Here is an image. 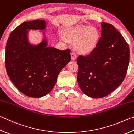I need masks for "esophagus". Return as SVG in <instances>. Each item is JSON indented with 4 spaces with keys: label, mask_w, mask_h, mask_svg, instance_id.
Listing matches in <instances>:
<instances>
[{
    "label": "esophagus",
    "mask_w": 134,
    "mask_h": 134,
    "mask_svg": "<svg viewBox=\"0 0 134 134\" xmlns=\"http://www.w3.org/2000/svg\"><path fill=\"white\" fill-rule=\"evenodd\" d=\"M71 57L72 60H75L77 59V55L75 54V53L74 52H72L71 53Z\"/></svg>",
    "instance_id": "34e87169"
}]
</instances>
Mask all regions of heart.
Masks as SVG:
<instances>
[{
  "mask_svg": "<svg viewBox=\"0 0 134 134\" xmlns=\"http://www.w3.org/2000/svg\"><path fill=\"white\" fill-rule=\"evenodd\" d=\"M65 37H62L65 42H75L77 52L88 54L97 48L100 40V33L96 27L80 25L68 29L65 33Z\"/></svg>",
  "mask_w": 134,
  "mask_h": 134,
  "instance_id": "heart-1",
  "label": "heart"
}]
</instances>
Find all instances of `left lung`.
Wrapping results in <instances>:
<instances>
[{"mask_svg":"<svg viewBox=\"0 0 134 134\" xmlns=\"http://www.w3.org/2000/svg\"><path fill=\"white\" fill-rule=\"evenodd\" d=\"M101 29L97 48L77 60L80 88L84 94L95 98L108 96L120 86L130 61V48L121 33L105 22H101Z\"/></svg>","mask_w":134,"mask_h":134,"instance_id":"8db88e82","label":"left lung"}]
</instances>
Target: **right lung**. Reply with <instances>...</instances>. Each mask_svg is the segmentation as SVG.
<instances>
[{
  "label": "right lung",
  "mask_w": 134,
  "mask_h": 134,
  "mask_svg": "<svg viewBox=\"0 0 134 134\" xmlns=\"http://www.w3.org/2000/svg\"><path fill=\"white\" fill-rule=\"evenodd\" d=\"M45 20L23 22L10 34L5 52L9 79L27 96L39 98L52 91L58 75L71 60L70 50L47 47L46 39L37 46L29 43L28 29L44 30Z\"/></svg>",
  "instance_id": "right-lung-1"
}]
</instances>
